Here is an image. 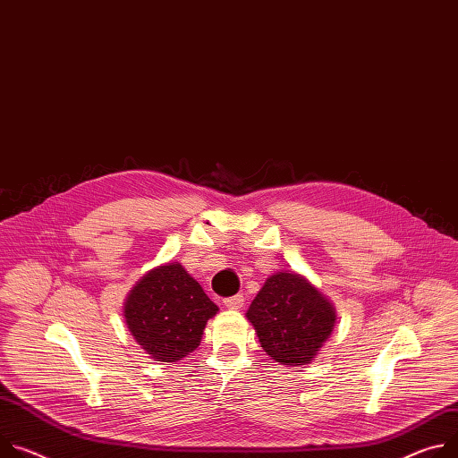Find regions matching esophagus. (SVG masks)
Segmentation results:
<instances>
[{"mask_svg":"<svg viewBox=\"0 0 458 458\" xmlns=\"http://www.w3.org/2000/svg\"><path fill=\"white\" fill-rule=\"evenodd\" d=\"M223 303H225V307H228V309H241L242 303H244V296H242V294L230 296V298H225Z\"/></svg>","mask_w":458,"mask_h":458,"instance_id":"1","label":"esophagus"}]
</instances>
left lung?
I'll use <instances>...</instances> for the list:
<instances>
[{"instance_id": "8db88e82", "label": "left lung", "mask_w": 458, "mask_h": 458, "mask_svg": "<svg viewBox=\"0 0 458 458\" xmlns=\"http://www.w3.org/2000/svg\"><path fill=\"white\" fill-rule=\"evenodd\" d=\"M252 321L267 354L283 365H305L330 336L336 314L303 277L288 272L270 276L252 301Z\"/></svg>"}]
</instances>
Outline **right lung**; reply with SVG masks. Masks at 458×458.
Returning <instances> with one entry per match:
<instances>
[{
	"label": "right lung",
	"mask_w": 458,
	"mask_h": 458,
	"mask_svg": "<svg viewBox=\"0 0 458 458\" xmlns=\"http://www.w3.org/2000/svg\"><path fill=\"white\" fill-rule=\"evenodd\" d=\"M217 305L179 263L158 267L131 290L123 316L135 340L157 361H179L200 344Z\"/></svg>",
	"instance_id": "1"
}]
</instances>
